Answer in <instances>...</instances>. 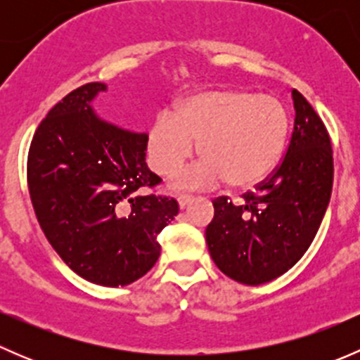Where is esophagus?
<instances>
[{"instance_id": "1", "label": "esophagus", "mask_w": 360, "mask_h": 360, "mask_svg": "<svg viewBox=\"0 0 360 360\" xmlns=\"http://www.w3.org/2000/svg\"><path fill=\"white\" fill-rule=\"evenodd\" d=\"M193 200V197L191 195H177V203H179L181 209H186V205Z\"/></svg>"}]
</instances>
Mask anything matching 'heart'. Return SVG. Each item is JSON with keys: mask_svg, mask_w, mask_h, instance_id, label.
Segmentation results:
<instances>
[{"mask_svg": "<svg viewBox=\"0 0 360 360\" xmlns=\"http://www.w3.org/2000/svg\"><path fill=\"white\" fill-rule=\"evenodd\" d=\"M289 111L278 97L248 90H209L184 97L174 115L163 111L148 132L155 172L172 176L197 153V165L176 177V186L200 188L219 179L242 190L263 181L282 157Z\"/></svg>", "mask_w": 360, "mask_h": 360, "instance_id": "b5f03b06", "label": "heart"}]
</instances>
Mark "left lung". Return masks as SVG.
Returning <instances> with one entry per match:
<instances>
[{
    "mask_svg": "<svg viewBox=\"0 0 360 360\" xmlns=\"http://www.w3.org/2000/svg\"><path fill=\"white\" fill-rule=\"evenodd\" d=\"M294 129L285 157L270 177L242 195L219 197L205 230L210 257L226 277L259 285L301 259L317 235L333 190V150L324 123L292 90Z\"/></svg>",
    "mask_w": 360,
    "mask_h": 360,
    "instance_id": "left-lung-1",
    "label": "left lung"
}]
</instances>
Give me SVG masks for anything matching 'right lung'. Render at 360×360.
I'll return each mask as SVG.
<instances>
[{
	"label": "right lung",
	"mask_w": 360,
	"mask_h": 360,
	"mask_svg": "<svg viewBox=\"0 0 360 360\" xmlns=\"http://www.w3.org/2000/svg\"><path fill=\"white\" fill-rule=\"evenodd\" d=\"M86 83L49 111L32 137L27 184L43 233L85 281L129 285L160 256L158 233L177 216L174 198L144 195L160 183L148 169L146 134L99 118Z\"/></svg>",
	"instance_id": "add662e5"
}]
</instances>
